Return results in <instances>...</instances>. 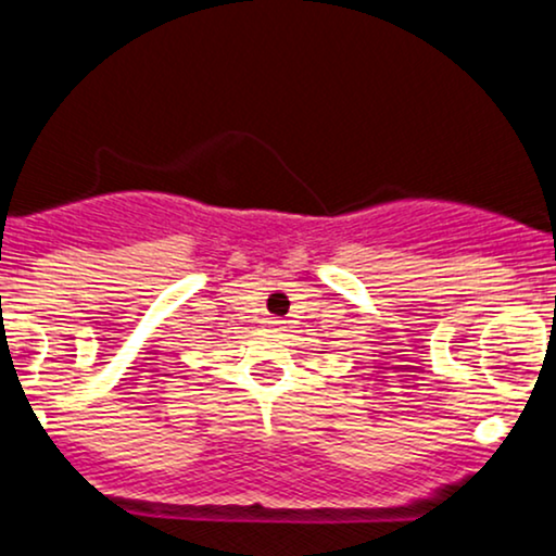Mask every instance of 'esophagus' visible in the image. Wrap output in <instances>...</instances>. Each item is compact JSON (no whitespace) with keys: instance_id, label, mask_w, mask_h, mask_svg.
I'll list each match as a JSON object with an SVG mask.
<instances>
[{"instance_id":"obj_1","label":"esophagus","mask_w":556,"mask_h":556,"mask_svg":"<svg viewBox=\"0 0 556 556\" xmlns=\"http://www.w3.org/2000/svg\"><path fill=\"white\" fill-rule=\"evenodd\" d=\"M266 324H269V327H274V329H279V327H282V318H269V321H266Z\"/></svg>"}]
</instances>
